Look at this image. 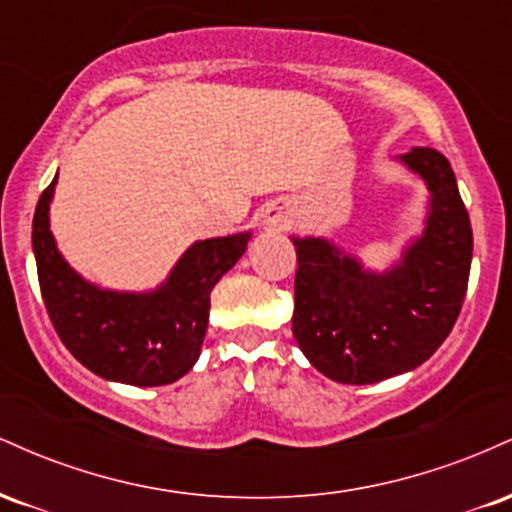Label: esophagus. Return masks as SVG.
<instances>
[{"mask_svg":"<svg viewBox=\"0 0 512 512\" xmlns=\"http://www.w3.org/2000/svg\"><path fill=\"white\" fill-rule=\"evenodd\" d=\"M264 221L272 228H286L291 223L289 214H286V209L281 207V204H272V207L267 209V214H264Z\"/></svg>","mask_w":512,"mask_h":512,"instance_id":"obj_1","label":"esophagus"}]
</instances>
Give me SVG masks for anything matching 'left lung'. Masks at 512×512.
<instances>
[{
  "label": "left lung",
  "instance_id": "8db88e82",
  "mask_svg": "<svg viewBox=\"0 0 512 512\" xmlns=\"http://www.w3.org/2000/svg\"><path fill=\"white\" fill-rule=\"evenodd\" d=\"M399 161L431 192L426 228L383 274L325 238H293L298 257L291 330L313 366L344 385L407 373L445 342L467 293L472 223L450 161L414 146Z\"/></svg>",
  "mask_w": 512,
  "mask_h": 512
}]
</instances>
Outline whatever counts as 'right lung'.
Here are the masks:
<instances>
[{"mask_svg": "<svg viewBox=\"0 0 512 512\" xmlns=\"http://www.w3.org/2000/svg\"><path fill=\"white\" fill-rule=\"evenodd\" d=\"M55 182L35 207L33 252L40 293L62 344L81 366L113 383H175L197 363L211 289L248 250L250 233L199 240L156 291L98 289L64 262L52 238L48 211Z\"/></svg>", "mask_w": 512, "mask_h": 512, "instance_id": "obj_1", "label": "right lung"}]
</instances>
